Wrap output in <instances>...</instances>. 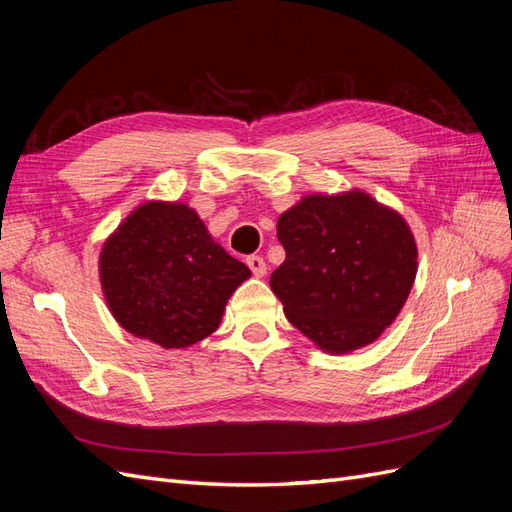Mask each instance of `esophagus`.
<instances>
[{
  "label": "esophagus",
  "instance_id": "obj_1",
  "mask_svg": "<svg viewBox=\"0 0 512 512\" xmlns=\"http://www.w3.org/2000/svg\"><path fill=\"white\" fill-rule=\"evenodd\" d=\"M245 262H247V267L252 269V273L256 277H262V275L267 273V262H265V258H262V256H247Z\"/></svg>",
  "mask_w": 512,
  "mask_h": 512
}]
</instances>
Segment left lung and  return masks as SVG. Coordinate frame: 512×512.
<instances>
[{"label": "left lung", "mask_w": 512, "mask_h": 512, "mask_svg": "<svg viewBox=\"0 0 512 512\" xmlns=\"http://www.w3.org/2000/svg\"><path fill=\"white\" fill-rule=\"evenodd\" d=\"M277 239L286 260L271 290L294 327L329 354L376 342L412 290V230L367 192L303 196L280 215Z\"/></svg>", "instance_id": "1"}]
</instances>
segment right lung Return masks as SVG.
<instances>
[{
	"mask_svg": "<svg viewBox=\"0 0 512 512\" xmlns=\"http://www.w3.org/2000/svg\"><path fill=\"white\" fill-rule=\"evenodd\" d=\"M100 284L123 329L162 348H188L220 327L250 269L215 243L185 203L147 200L108 237Z\"/></svg>",
	"mask_w": 512,
	"mask_h": 512,
	"instance_id": "1",
	"label": "right lung"
}]
</instances>
